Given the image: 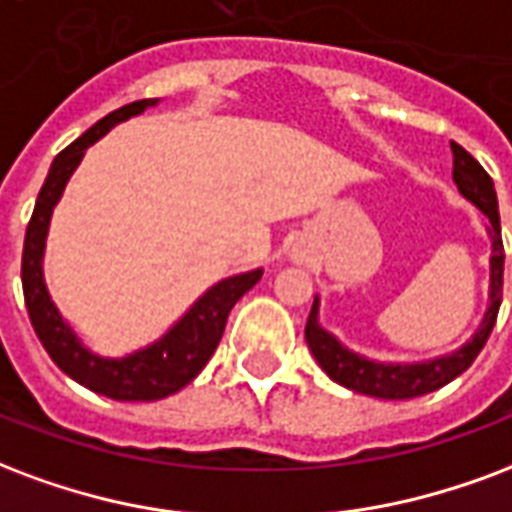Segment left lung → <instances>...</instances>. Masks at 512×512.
Returning a JSON list of instances; mask_svg holds the SVG:
<instances>
[{
  "label": "left lung",
  "mask_w": 512,
  "mask_h": 512,
  "mask_svg": "<svg viewBox=\"0 0 512 512\" xmlns=\"http://www.w3.org/2000/svg\"><path fill=\"white\" fill-rule=\"evenodd\" d=\"M450 151H453V181H456L458 192L488 217L486 233L491 238V260H488L491 282H488L486 314L480 320L478 331L472 333V339H467L450 355H439V358L418 363H385L347 350L331 331H325L320 325V298L314 295L312 312L306 320V344L312 350L314 361L323 366V372L350 391L363 393V396H377V399H415V396L439 391L442 385L456 380L458 374L467 372L472 361L478 358V352L483 350V344L488 342L494 323H497L499 304H502L505 249H502L494 181L486 170L480 168V162L469 151L461 149L458 143H450Z\"/></svg>",
  "instance_id": "obj_1"
}]
</instances>
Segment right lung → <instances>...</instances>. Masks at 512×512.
Instances as JSON below:
<instances>
[{
    "label": "right lung",
    "instance_id": "right-lung-1",
    "mask_svg": "<svg viewBox=\"0 0 512 512\" xmlns=\"http://www.w3.org/2000/svg\"><path fill=\"white\" fill-rule=\"evenodd\" d=\"M157 102L160 100H138L124 105L119 111L108 113L105 119L94 124L92 130H86L75 143H70L67 149L56 154V160L51 162V170L45 176L43 189L37 195L24 238L21 282H24L26 309H29L34 333L40 336L51 361L67 377L81 382L89 391L116 401L165 399V396L181 391L184 385L195 380L203 372L208 358L217 350L230 309L263 276V268L227 276L214 287H208L206 293L200 295L198 301L189 306L157 342L146 344L130 355H121V358H102V355L89 350L51 301L43 274L45 238H48L51 214L62 198L67 181L75 173V168L81 165L83 154L92 143H97L119 121L138 116L146 108H154Z\"/></svg>",
    "mask_w": 512,
    "mask_h": 512
}]
</instances>
